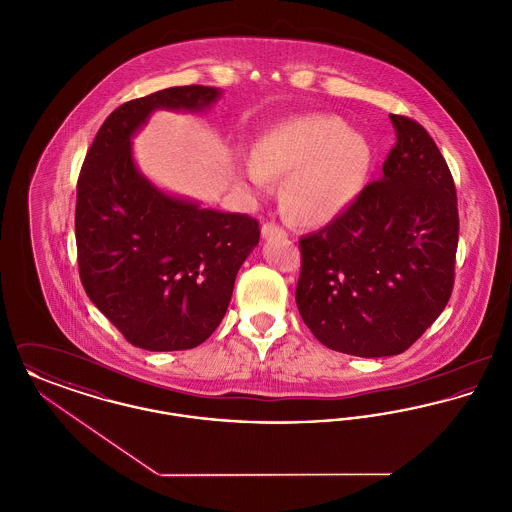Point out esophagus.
Here are the masks:
<instances>
[{"mask_svg": "<svg viewBox=\"0 0 512 512\" xmlns=\"http://www.w3.org/2000/svg\"><path fill=\"white\" fill-rule=\"evenodd\" d=\"M261 234H263L265 240H270V238H286L288 236L286 230L282 226H278L276 222H265L263 228H261Z\"/></svg>", "mask_w": 512, "mask_h": 512, "instance_id": "34e87169", "label": "esophagus"}]
</instances>
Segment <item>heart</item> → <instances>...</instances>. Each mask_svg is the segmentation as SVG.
I'll return each instance as SVG.
<instances>
[{
	"instance_id": "1",
	"label": "heart",
	"mask_w": 512,
	"mask_h": 512,
	"mask_svg": "<svg viewBox=\"0 0 512 512\" xmlns=\"http://www.w3.org/2000/svg\"><path fill=\"white\" fill-rule=\"evenodd\" d=\"M372 147L363 134L334 115H299L276 122L251 146L242 178L263 190L267 178L282 180L286 219L318 228L338 219L365 188Z\"/></svg>"
}]
</instances>
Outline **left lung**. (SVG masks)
Wrapping results in <instances>:
<instances>
[{
    "label": "left lung",
    "mask_w": 512,
    "mask_h": 512,
    "mask_svg": "<svg viewBox=\"0 0 512 512\" xmlns=\"http://www.w3.org/2000/svg\"><path fill=\"white\" fill-rule=\"evenodd\" d=\"M382 176L340 217L299 240L295 303L313 336L355 357L409 349L445 309L459 244L457 192L432 136L390 115Z\"/></svg>",
    "instance_id": "obj_1"
}]
</instances>
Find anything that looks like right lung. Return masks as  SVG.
Segmentation results:
<instances>
[{
  "label": "right lung",
  "instance_id": "1",
  "mask_svg": "<svg viewBox=\"0 0 512 512\" xmlns=\"http://www.w3.org/2000/svg\"><path fill=\"white\" fill-rule=\"evenodd\" d=\"M219 98V88L176 86L122 103L101 124L78 176L82 286L126 341L147 351L207 340L259 244L257 220L161 192L132 157L130 140L153 111L199 113Z\"/></svg>",
  "mask_w": 512,
  "mask_h": 512
}]
</instances>
